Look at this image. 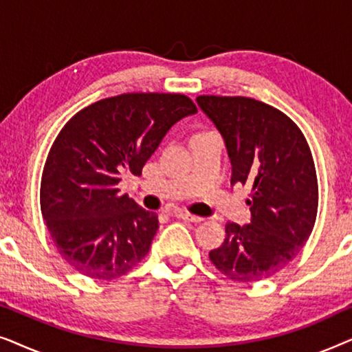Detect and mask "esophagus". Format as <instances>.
Here are the masks:
<instances>
[{"label":"esophagus","instance_id":"34e87169","mask_svg":"<svg viewBox=\"0 0 352 352\" xmlns=\"http://www.w3.org/2000/svg\"><path fill=\"white\" fill-rule=\"evenodd\" d=\"M176 216H177V218H179V219L189 221V223H200V221H204V218H200V216L190 214V213H187V211H177Z\"/></svg>","mask_w":352,"mask_h":352}]
</instances>
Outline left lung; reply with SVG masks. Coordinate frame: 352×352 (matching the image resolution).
Wrapping results in <instances>:
<instances>
[{"instance_id": "left-lung-1", "label": "left lung", "mask_w": 352, "mask_h": 352, "mask_svg": "<svg viewBox=\"0 0 352 352\" xmlns=\"http://www.w3.org/2000/svg\"><path fill=\"white\" fill-rule=\"evenodd\" d=\"M197 104L224 138L230 184L252 187V221L226 224L210 259L230 280H263L298 256L314 228L319 187L311 148L293 120L261 100L199 96Z\"/></svg>"}]
</instances>
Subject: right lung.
<instances>
[{
	"mask_svg": "<svg viewBox=\"0 0 352 352\" xmlns=\"http://www.w3.org/2000/svg\"><path fill=\"white\" fill-rule=\"evenodd\" d=\"M197 107L184 94L128 93L75 113L57 134L41 176L40 204L52 242L75 271L124 276L148 253L158 216L120 194L173 124Z\"/></svg>",
	"mask_w": 352,
	"mask_h": 352,
	"instance_id": "right-lung-1",
	"label": "right lung"
}]
</instances>
